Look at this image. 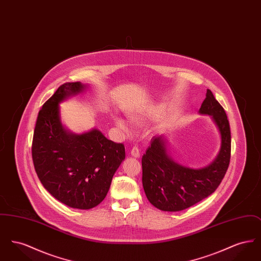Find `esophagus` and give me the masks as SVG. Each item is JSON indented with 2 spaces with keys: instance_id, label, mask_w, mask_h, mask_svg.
<instances>
[{
  "instance_id": "34e87169",
  "label": "esophagus",
  "mask_w": 261,
  "mask_h": 261,
  "mask_svg": "<svg viewBox=\"0 0 261 261\" xmlns=\"http://www.w3.org/2000/svg\"><path fill=\"white\" fill-rule=\"evenodd\" d=\"M130 153H131V155L132 156H134V158H140V151H139V149L137 148V147H133L132 149L130 150Z\"/></svg>"
}]
</instances>
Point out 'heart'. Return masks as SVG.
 Masks as SVG:
<instances>
[{
	"label": "heart",
	"mask_w": 261,
	"mask_h": 261,
	"mask_svg": "<svg viewBox=\"0 0 261 261\" xmlns=\"http://www.w3.org/2000/svg\"><path fill=\"white\" fill-rule=\"evenodd\" d=\"M131 119L134 121V122H140L141 121V117L140 116H138L137 114H132L131 115ZM114 121H115V123L116 125L120 128V129H122V130H124V131H127L128 130V126H127V123L125 122L123 119H121V118H115L114 119Z\"/></svg>",
	"instance_id": "heart-1"
}]
</instances>
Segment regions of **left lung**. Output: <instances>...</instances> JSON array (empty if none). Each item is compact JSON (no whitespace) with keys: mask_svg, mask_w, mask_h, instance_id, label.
Wrapping results in <instances>:
<instances>
[{"mask_svg":"<svg viewBox=\"0 0 261 261\" xmlns=\"http://www.w3.org/2000/svg\"><path fill=\"white\" fill-rule=\"evenodd\" d=\"M199 113L211 115L221 135V147L210 165L193 169L167 154L162 136L153 137L142 158L143 187L149 202L163 211H180L198 203L218 188L231 158V131L222 106L207 89Z\"/></svg>","mask_w":261,"mask_h":261,"instance_id":"left-lung-1","label":"left lung"}]
</instances>
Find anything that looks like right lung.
Masks as SVG:
<instances>
[{"mask_svg":"<svg viewBox=\"0 0 261 261\" xmlns=\"http://www.w3.org/2000/svg\"><path fill=\"white\" fill-rule=\"evenodd\" d=\"M81 82L62 84L40 110L32 141V160L42 185L62 203L79 210L97 206L125 159L124 145L98 129L76 135L62 126L60 102L81 93Z\"/></svg>","mask_w":261,"mask_h":261,"instance_id":"obj_1","label":"right lung"}]
</instances>
